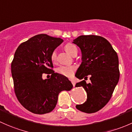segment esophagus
I'll return each instance as SVG.
<instances>
[{
  "mask_svg": "<svg viewBox=\"0 0 132 132\" xmlns=\"http://www.w3.org/2000/svg\"><path fill=\"white\" fill-rule=\"evenodd\" d=\"M70 81H71L72 83L73 86H75V85H76V81H75V80L73 79H70Z\"/></svg>",
  "mask_w": 132,
  "mask_h": 132,
  "instance_id": "obj_1",
  "label": "esophagus"
}]
</instances>
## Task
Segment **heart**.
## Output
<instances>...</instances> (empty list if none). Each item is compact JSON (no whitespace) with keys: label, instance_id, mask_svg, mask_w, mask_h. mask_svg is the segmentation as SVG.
I'll return each instance as SVG.
<instances>
[{"label":"heart","instance_id":"heart-1","mask_svg":"<svg viewBox=\"0 0 132 132\" xmlns=\"http://www.w3.org/2000/svg\"><path fill=\"white\" fill-rule=\"evenodd\" d=\"M64 49L67 53L72 56L74 55V54L77 53V47L72 43H67L65 44V46H64ZM51 60L53 62H56V53L55 51H53L51 53ZM75 70L76 67L74 66H60L56 69L57 72L67 77H70L72 76Z\"/></svg>","mask_w":132,"mask_h":132}]
</instances>
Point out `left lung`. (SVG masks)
Wrapping results in <instances>:
<instances>
[{
    "label": "left lung",
    "instance_id": "8db88e82",
    "mask_svg": "<svg viewBox=\"0 0 132 132\" xmlns=\"http://www.w3.org/2000/svg\"><path fill=\"white\" fill-rule=\"evenodd\" d=\"M73 43L82 53V63L75 76L82 80L76 87L82 86L87 93L86 102L76 108L86 113H94L108 103L119 81L118 55L109 42L101 36H81ZM88 76L91 82L87 84Z\"/></svg>",
    "mask_w": 132,
    "mask_h": 132
}]
</instances>
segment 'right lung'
Wrapping results in <instances>:
<instances>
[{"label":"right lung","mask_w":132,"mask_h":132,"mask_svg":"<svg viewBox=\"0 0 132 132\" xmlns=\"http://www.w3.org/2000/svg\"><path fill=\"white\" fill-rule=\"evenodd\" d=\"M63 39L46 34L32 37L18 47L11 63L16 97L26 109L37 114L49 113L56 107L58 94L73 85L65 76L55 73L51 54ZM44 73L51 74L42 79Z\"/></svg>","instance_id":"right-lung-1"}]
</instances>
